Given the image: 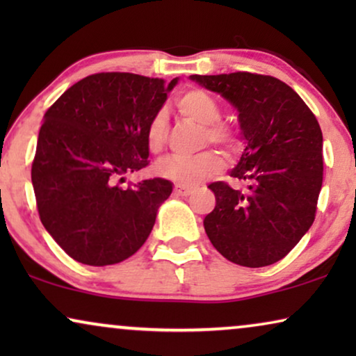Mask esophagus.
<instances>
[{
	"label": "esophagus",
	"instance_id": "esophagus-1",
	"mask_svg": "<svg viewBox=\"0 0 356 356\" xmlns=\"http://www.w3.org/2000/svg\"><path fill=\"white\" fill-rule=\"evenodd\" d=\"M175 193H177L178 196H189V194L193 193V189L184 186V184H175Z\"/></svg>",
	"mask_w": 356,
	"mask_h": 356
}]
</instances>
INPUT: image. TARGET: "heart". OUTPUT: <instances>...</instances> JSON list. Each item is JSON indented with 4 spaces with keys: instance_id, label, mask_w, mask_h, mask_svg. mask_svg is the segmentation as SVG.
I'll use <instances>...</instances> for the list:
<instances>
[{
    "instance_id": "obj_1",
    "label": "heart",
    "mask_w": 356,
    "mask_h": 356,
    "mask_svg": "<svg viewBox=\"0 0 356 356\" xmlns=\"http://www.w3.org/2000/svg\"><path fill=\"white\" fill-rule=\"evenodd\" d=\"M177 108L184 118L191 120L193 123L202 126L204 140L220 145L227 152H233L238 147V138L233 128L218 123L222 116V110L218 102L211 94L201 89H191L184 92L177 99ZM167 115L165 111H157L149 120L145 128V144L152 154L162 150L167 138ZM223 167V160L217 152L206 150L194 157H177L170 155L159 160L155 163V173L159 177L172 179L184 186H194L202 183L204 179L213 177L220 172Z\"/></svg>"
}]
</instances>
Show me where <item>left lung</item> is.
I'll return each mask as SVG.
<instances>
[{
	"mask_svg": "<svg viewBox=\"0 0 356 356\" xmlns=\"http://www.w3.org/2000/svg\"><path fill=\"white\" fill-rule=\"evenodd\" d=\"M189 79L220 94L238 111L245 149L230 177L241 193L209 184L216 207L204 218L213 248L228 261L264 267L293 250L314 222L323 186V133L301 97L272 76L232 72Z\"/></svg>",
	"mask_w": 356,
	"mask_h": 356,
	"instance_id": "obj_1",
	"label": "left lung"
}]
</instances>
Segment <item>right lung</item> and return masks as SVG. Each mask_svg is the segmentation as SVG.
Wrapping results in <instances>:
<instances>
[{
  "label": "right lung",
  "mask_w": 356,
  "mask_h": 356,
  "mask_svg": "<svg viewBox=\"0 0 356 356\" xmlns=\"http://www.w3.org/2000/svg\"><path fill=\"white\" fill-rule=\"evenodd\" d=\"M178 77L99 72L71 86L43 116L32 184L45 230L87 266L128 259L152 232L173 191L163 178L120 188L147 167L145 128Z\"/></svg>",
  "instance_id": "add662e5"
}]
</instances>
